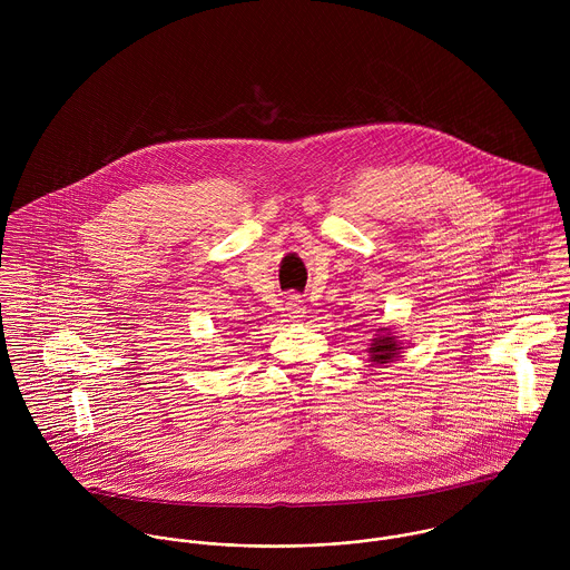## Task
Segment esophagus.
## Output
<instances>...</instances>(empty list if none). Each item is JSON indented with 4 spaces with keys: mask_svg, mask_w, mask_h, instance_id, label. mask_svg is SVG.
I'll list each match as a JSON object with an SVG mask.
<instances>
[{
    "mask_svg": "<svg viewBox=\"0 0 570 570\" xmlns=\"http://www.w3.org/2000/svg\"><path fill=\"white\" fill-rule=\"evenodd\" d=\"M305 309H307V307L303 305L301 296H289L287 303H285V312H287V318H289L292 323L303 321V318H305Z\"/></svg>",
    "mask_w": 570,
    "mask_h": 570,
    "instance_id": "1",
    "label": "esophagus"
}]
</instances>
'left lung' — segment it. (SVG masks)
Masks as SVG:
<instances>
[{"label":"left lung","instance_id":"left-lung-1","mask_svg":"<svg viewBox=\"0 0 570 570\" xmlns=\"http://www.w3.org/2000/svg\"><path fill=\"white\" fill-rule=\"evenodd\" d=\"M402 351H404L402 335H397L393 331V326H382V328H377V333L368 346V360L375 366H384V364H391L397 357H402Z\"/></svg>","mask_w":570,"mask_h":570}]
</instances>
